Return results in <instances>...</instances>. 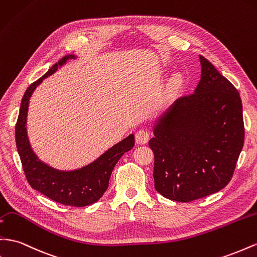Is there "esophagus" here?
Instances as JSON below:
<instances>
[{
  "mask_svg": "<svg viewBox=\"0 0 257 257\" xmlns=\"http://www.w3.org/2000/svg\"><path fill=\"white\" fill-rule=\"evenodd\" d=\"M149 137H150L149 132L147 130L142 128L140 131H137V133L135 135V140H136V143L138 144H146L148 143Z\"/></svg>",
  "mask_w": 257,
  "mask_h": 257,
  "instance_id": "obj_1",
  "label": "esophagus"
}]
</instances>
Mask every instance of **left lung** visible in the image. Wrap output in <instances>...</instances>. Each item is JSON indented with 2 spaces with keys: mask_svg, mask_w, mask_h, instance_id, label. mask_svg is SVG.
I'll return each mask as SVG.
<instances>
[{
  "mask_svg": "<svg viewBox=\"0 0 257 257\" xmlns=\"http://www.w3.org/2000/svg\"><path fill=\"white\" fill-rule=\"evenodd\" d=\"M200 60L202 73L196 91L179 97L149 141L155 188L178 202L227 186L244 143L239 92L209 60Z\"/></svg>",
  "mask_w": 257,
  "mask_h": 257,
  "instance_id": "left-lung-1",
  "label": "left lung"
}]
</instances>
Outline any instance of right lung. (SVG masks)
<instances>
[{
  "label": "right lung",
  "mask_w": 257,
  "mask_h": 257,
  "mask_svg": "<svg viewBox=\"0 0 257 257\" xmlns=\"http://www.w3.org/2000/svg\"><path fill=\"white\" fill-rule=\"evenodd\" d=\"M73 56L62 57L56 62L42 78L33 82L27 91L20 103V110L15 126L17 150L22 160V165L28 183L33 189L58 203L70 206H86L98 201L109 186V179L112 170L120 158L130 151L135 145L134 135L114 145L100 158L85 168L73 172H60L41 162L33 154L27 137L26 120L29 98L41 82L53 74L67 59Z\"/></svg>",
  "instance_id": "1"
}]
</instances>
